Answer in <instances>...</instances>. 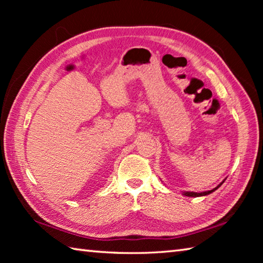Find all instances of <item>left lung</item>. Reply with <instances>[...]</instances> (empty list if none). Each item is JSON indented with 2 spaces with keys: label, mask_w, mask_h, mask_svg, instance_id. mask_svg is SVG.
<instances>
[{
  "label": "left lung",
  "mask_w": 263,
  "mask_h": 263,
  "mask_svg": "<svg viewBox=\"0 0 263 263\" xmlns=\"http://www.w3.org/2000/svg\"><path fill=\"white\" fill-rule=\"evenodd\" d=\"M225 181V180H224ZM224 181L221 182V183H219L218 184L216 188H213V189H211V190H208V191H202V193H195V191H183V193H182V195H184V196H188V197H201V196H206V195H210L211 193H213V191L215 190H217L218 188H219V186L224 183Z\"/></svg>",
  "instance_id": "8db88e82"
}]
</instances>
